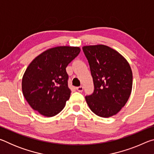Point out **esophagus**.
<instances>
[{
    "label": "esophagus",
    "mask_w": 154,
    "mask_h": 154,
    "mask_svg": "<svg viewBox=\"0 0 154 154\" xmlns=\"http://www.w3.org/2000/svg\"><path fill=\"white\" fill-rule=\"evenodd\" d=\"M76 89H77V90L78 91V92H83V86H82V85H81V86L77 87Z\"/></svg>",
    "instance_id": "obj_1"
}]
</instances>
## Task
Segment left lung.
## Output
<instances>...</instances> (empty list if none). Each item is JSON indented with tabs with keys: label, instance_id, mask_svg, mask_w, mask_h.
Listing matches in <instances>:
<instances>
[{
	"label": "left lung",
	"instance_id": "8db88e82",
	"mask_svg": "<svg viewBox=\"0 0 154 154\" xmlns=\"http://www.w3.org/2000/svg\"><path fill=\"white\" fill-rule=\"evenodd\" d=\"M82 48L94 85L92 94L85 96V100L91 111L98 116H113L126 105L131 94V68L124 57L106 45Z\"/></svg>",
	"mask_w": 154,
	"mask_h": 154
}]
</instances>
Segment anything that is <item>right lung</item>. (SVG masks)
<instances>
[{
	"label": "right lung",
	"instance_id": "add662e5",
	"mask_svg": "<svg viewBox=\"0 0 154 154\" xmlns=\"http://www.w3.org/2000/svg\"><path fill=\"white\" fill-rule=\"evenodd\" d=\"M80 51L79 47H56L43 51L28 65L22 88L34 110L45 117H53L64 109L71 92L66 68Z\"/></svg>",
	"mask_w": 154,
	"mask_h": 154
}]
</instances>
